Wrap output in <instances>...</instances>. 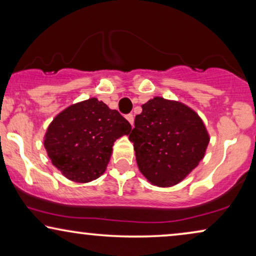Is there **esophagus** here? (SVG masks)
<instances>
[{
    "mask_svg": "<svg viewBox=\"0 0 256 256\" xmlns=\"http://www.w3.org/2000/svg\"><path fill=\"white\" fill-rule=\"evenodd\" d=\"M126 118H127L129 124H130L132 126H134V115H132V114H128V115H126Z\"/></svg>",
    "mask_w": 256,
    "mask_h": 256,
    "instance_id": "obj_1",
    "label": "esophagus"
}]
</instances>
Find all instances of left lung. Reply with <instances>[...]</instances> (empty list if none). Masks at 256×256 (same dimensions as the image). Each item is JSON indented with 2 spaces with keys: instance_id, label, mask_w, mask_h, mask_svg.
<instances>
[{
  "instance_id": "8db88e82",
  "label": "left lung",
  "mask_w": 256,
  "mask_h": 256,
  "mask_svg": "<svg viewBox=\"0 0 256 256\" xmlns=\"http://www.w3.org/2000/svg\"><path fill=\"white\" fill-rule=\"evenodd\" d=\"M129 140L146 180L170 188L185 180L204 158L210 134L202 118L188 104L155 96L142 104Z\"/></svg>"
}]
</instances>
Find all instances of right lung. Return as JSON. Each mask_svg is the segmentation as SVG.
<instances>
[{"instance_id":"add662e5","label":"right lung","mask_w":256,"mask_h":256,"mask_svg":"<svg viewBox=\"0 0 256 256\" xmlns=\"http://www.w3.org/2000/svg\"><path fill=\"white\" fill-rule=\"evenodd\" d=\"M130 130V124L118 110L90 98L56 115L44 135V146L62 176L88 183L106 171L114 142Z\"/></svg>"}]
</instances>
